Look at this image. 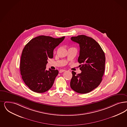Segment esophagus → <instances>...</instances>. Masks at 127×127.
I'll return each instance as SVG.
<instances>
[{
	"label": "esophagus",
	"mask_w": 127,
	"mask_h": 127,
	"mask_svg": "<svg viewBox=\"0 0 127 127\" xmlns=\"http://www.w3.org/2000/svg\"><path fill=\"white\" fill-rule=\"evenodd\" d=\"M66 71V70H65V69H61V70H60L59 72H60V73H62V72H64V71Z\"/></svg>",
	"instance_id": "esophagus-1"
}]
</instances>
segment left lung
Here are the masks:
<instances>
[{
	"instance_id": "obj_1",
	"label": "left lung",
	"mask_w": 127,
	"mask_h": 127,
	"mask_svg": "<svg viewBox=\"0 0 127 127\" xmlns=\"http://www.w3.org/2000/svg\"><path fill=\"white\" fill-rule=\"evenodd\" d=\"M72 41L78 43L80 53L78 62L81 73L72 72L70 87L79 94H86L96 88L102 81L105 70L104 52L98 43L91 37L84 35L72 37Z\"/></svg>"
}]
</instances>
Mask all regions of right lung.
<instances>
[{"label": "right lung", "mask_w": 127, "mask_h": 127, "mask_svg": "<svg viewBox=\"0 0 127 127\" xmlns=\"http://www.w3.org/2000/svg\"><path fill=\"white\" fill-rule=\"evenodd\" d=\"M65 36L54 38L41 35L32 39L24 47L21 57V75L32 91L42 93L49 90L58 75V70H46L47 60L53 57V50Z\"/></svg>", "instance_id": "right-lung-1"}]
</instances>
